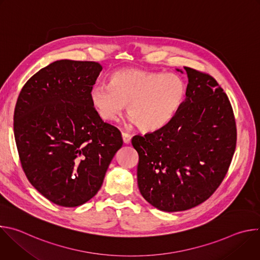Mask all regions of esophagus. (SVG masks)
<instances>
[{
	"label": "esophagus",
	"mask_w": 260,
	"mask_h": 260,
	"mask_svg": "<svg viewBox=\"0 0 260 260\" xmlns=\"http://www.w3.org/2000/svg\"><path fill=\"white\" fill-rule=\"evenodd\" d=\"M131 139H132V135H131V134L125 133V132L122 133V140H123V142H124L125 144H128V143L131 142Z\"/></svg>",
	"instance_id": "1"
}]
</instances>
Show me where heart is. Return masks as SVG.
I'll use <instances>...</instances> for the list:
<instances>
[{"instance_id":"obj_1","label":"heart","mask_w":260,"mask_h":260,"mask_svg":"<svg viewBox=\"0 0 260 260\" xmlns=\"http://www.w3.org/2000/svg\"><path fill=\"white\" fill-rule=\"evenodd\" d=\"M186 86L174 74L122 69L112 74L110 84L95 85L90 101L104 120H114L127 105V112L143 131L165 126L183 103Z\"/></svg>"}]
</instances>
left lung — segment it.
<instances>
[{"instance_id": "obj_1", "label": "left lung", "mask_w": 260, "mask_h": 260, "mask_svg": "<svg viewBox=\"0 0 260 260\" xmlns=\"http://www.w3.org/2000/svg\"><path fill=\"white\" fill-rule=\"evenodd\" d=\"M186 98L159 129L135 136L138 186L143 198L166 212L207 201L224 180L237 146L229 96L206 72L184 67Z\"/></svg>"}]
</instances>
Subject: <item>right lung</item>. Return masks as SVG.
<instances>
[{
  "label": "right lung",
  "mask_w": 260,
  "mask_h": 260,
  "mask_svg": "<svg viewBox=\"0 0 260 260\" xmlns=\"http://www.w3.org/2000/svg\"><path fill=\"white\" fill-rule=\"evenodd\" d=\"M103 67L61 59L41 69L21 88L14 137L21 168L32 186L61 207H77L100 190L123 141L90 101Z\"/></svg>",
  "instance_id": "right-lung-1"
}]
</instances>
